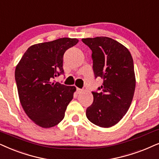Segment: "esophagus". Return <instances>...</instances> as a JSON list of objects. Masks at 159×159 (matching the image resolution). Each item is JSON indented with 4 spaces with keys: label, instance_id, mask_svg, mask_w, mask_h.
<instances>
[{
    "label": "esophagus",
    "instance_id": "1",
    "mask_svg": "<svg viewBox=\"0 0 159 159\" xmlns=\"http://www.w3.org/2000/svg\"><path fill=\"white\" fill-rule=\"evenodd\" d=\"M76 90H76V91H77V94L81 93L82 92V89H80V88H77V89H76Z\"/></svg>",
    "mask_w": 159,
    "mask_h": 159
}]
</instances>
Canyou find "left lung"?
Wrapping results in <instances>:
<instances>
[{
  "instance_id": "1",
  "label": "left lung",
  "mask_w": 159,
  "mask_h": 159,
  "mask_svg": "<svg viewBox=\"0 0 159 159\" xmlns=\"http://www.w3.org/2000/svg\"><path fill=\"white\" fill-rule=\"evenodd\" d=\"M92 50L95 78L101 77L99 91H93V102L86 116L93 124L109 128L120 121L129 110L135 90L134 61L126 47L108 37L82 39Z\"/></svg>"
}]
</instances>
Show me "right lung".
I'll use <instances>...</instances> for the list:
<instances>
[{
	"instance_id": "obj_1",
	"label": "right lung",
	"mask_w": 159,
	"mask_h": 159,
	"mask_svg": "<svg viewBox=\"0 0 159 159\" xmlns=\"http://www.w3.org/2000/svg\"><path fill=\"white\" fill-rule=\"evenodd\" d=\"M78 42L77 39L61 38L32 45L16 66L20 103L26 115L39 126H55L65 116L76 88L53 80L64 74L63 55Z\"/></svg>"
}]
</instances>
